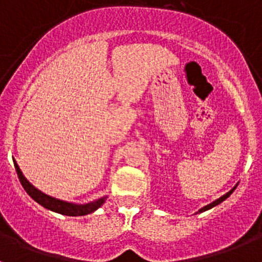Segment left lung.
I'll list each match as a JSON object with an SVG mask.
<instances>
[{"label":"left lung","mask_w":262,"mask_h":262,"mask_svg":"<svg viewBox=\"0 0 262 262\" xmlns=\"http://www.w3.org/2000/svg\"><path fill=\"white\" fill-rule=\"evenodd\" d=\"M235 189H236V186H233V187H232V189H231V190H230V191H228V193H226V194H224V195H222V196H221V198H217V200H216V201H214V202H211V203H210V205L205 206V207H202V209H201V210H198V212H203V211H207V210L212 209V207H215V206H216V205H219V203H222V202H223V201H224V200H227V198H228V196H230V195H231V194H232V193H233V190H235Z\"/></svg>","instance_id":"left-lung-1"}]
</instances>
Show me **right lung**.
Returning a JSON list of instances; mask_svg holds the SVG:
<instances>
[{"label":"right lung","instance_id":"add662e5","mask_svg":"<svg viewBox=\"0 0 262 262\" xmlns=\"http://www.w3.org/2000/svg\"><path fill=\"white\" fill-rule=\"evenodd\" d=\"M14 166H15L18 178H19L20 184H22L23 189L26 190V193L29 194L35 202H38L39 205H41L43 207H46V209L51 210V211L57 212V214L68 215V216H82V215L92 214V212L96 211L97 209H99V207L105 203L106 198H107V196H102V198H98V200L93 201V202L90 203H85V205H76V203L56 200V198H53V196H50L47 195V194L41 193V191L38 190L36 187L32 186V185L27 181L26 177L22 174L17 163H14Z\"/></svg>","mask_w":262,"mask_h":262}]
</instances>
